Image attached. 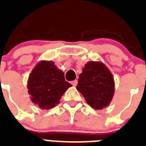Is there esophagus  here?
<instances>
[{
  "instance_id": "1",
  "label": "esophagus",
  "mask_w": 146,
  "mask_h": 146,
  "mask_svg": "<svg viewBox=\"0 0 146 146\" xmlns=\"http://www.w3.org/2000/svg\"><path fill=\"white\" fill-rule=\"evenodd\" d=\"M71 84H73V86H74V87H75V86H76V84H77V80H73V81L71 82Z\"/></svg>"
}]
</instances>
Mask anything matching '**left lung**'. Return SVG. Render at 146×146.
<instances>
[{
    "mask_svg": "<svg viewBox=\"0 0 146 146\" xmlns=\"http://www.w3.org/2000/svg\"><path fill=\"white\" fill-rule=\"evenodd\" d=\"M114 79L108 67L102 62L91 61L83 68L76 89L87 103L95 110L110 105L115 92Z\"/></svg>",
    "mask_w": 146,
    "mask_h": 146,
    "instance_id": "left-lung-1",
    "label": "left lung"
}]
</instances>
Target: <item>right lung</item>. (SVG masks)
<instances>
[{"label":"right lung","mask_w":146,"mask_h":146,"mask_svg":"<svg viewBox=\"0 0 146 146\" xmlns=\"http://www.w3.org/2000/svg\"><path fill=\"white\" fill-rule=\"evenodd\" d=\"M72 84L66 81L64 73L52 61H40L31 71L27 88L33 103L43 110L58 104L62 96Z\"/></svg>","instance_id":"1"}]
</instances>
